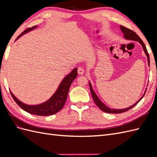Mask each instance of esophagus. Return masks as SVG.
<instances>
[{"instance_id": "obj_1", "label": "esophagus", "mask_w": 157, "mask_h": 157, "mask_svg": "<svg viewBox=\"0 0 157 157\" xmlns=\"http://www.w3.org/2000/svg\"><path fill=\"white\" fill-rule=\"evenodd\" d=\"M84 73V69H83V67H80L78 68V75H83Z\"/></svg>"}]
</instances>
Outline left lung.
I'll return each instance as SVG.
<instances>
[{
	"label": "left lung",
	"mask_w": 157,
	"mask_h": 157,
	"mask_svg": "<svg viewBox=\"0 0 157 157\" xmlns=\"http://www.w3.org/2000/svg\"><path fill=\"white\" fill-rule=\"evenodd\" d=\"M121 27V29L122 31V32L123 33V34H124V37L127 40H134V41H137L139 42L141 44L142 47H143V49L145 52V53L147 57V61H148V64L149 65H150V59H149V54L148 52H147V48H146V46L145 45V44L144 43V42L142 41V40L140 39V37L137 35L136 33L133 31L129 29H128V28L124 27V26H122L121 25L120 26ZM89 86H90V92H91V94H92V98L94 99V101L95 102V103L96 104V105L101 109V111L105 112V113H115V114H117V113H124V112H126L128 110H130V109H132V107H134L135 105H136L137 103H139V101L141 100V99L144 98V96H145V94L146 92V90H145V92L144 94V96H142L138 101H137L135 104H134V105L128 107V108H126V109H111L109 108L108 107H107L105 104H104L100 99H99L98 98V97L97 96V95L95 94L94 91L93 90V88L92 87V84L90 82H89Z\"/></svg>",
	"instance_id": "1"
}]
</instances>
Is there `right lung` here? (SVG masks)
I'll return each instance as SVG.
<instances>
[{
    "instance_id": "1",
    "label": "right lung",
    "mask_w": 157,
    "mask_h": 157,
    "mask_svg": "<svg viewBox=\"0 0 157 157\" xmlns=\"http://www.w3.org/2000/svg\"><path fill=\"white\" fill-rule=\"evenodd\" d=\"M37 26L35 25L31 28H28L26 30L23 31L20 35L17 38L20 37L25 33L29 32L33 29H35ZM77 77V68H75L71 72L66 76L63 78L62 82H61L57 90V91L54 93L53 96L48 101L36 105H28L24 104L17 99L13 94L11 92L10 94L14 101L16 102L17 105L20 106L23 110L33 115H36L39 116H48L56 114L59 112L62 109L65 105L66 99L67 98L69 90L71 83Z\"/></svg>"
}]
</instances>
